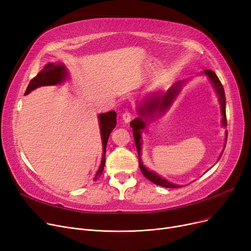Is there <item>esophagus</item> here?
<instances>
[{"label":"esophagus","mask_w":251,"mask_h":251,"mask_svg":"<svg viewBox=\"0 0 251 251\" xmlns=\"http://www.w3.org/2000/svg\"><path fill=\"white\" fill-rule=\"evenodd\" d=\"M122 118H123V120H124L126 123H128V122L131 121V119H132V115H131V113H130L129 111H125V112L122 114Z\"/></svg>","instance_id":"1"}]
</instances>
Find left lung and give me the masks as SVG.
Here are the masks:
<instances>
[{
    "label": "left lung",
    "instance_id": "obj_1",
    "mask_svg": "<svg viewBox=\"0 0 251 251\" xmlns=\"http://www.w3.org/2000/svg\"><path fill=\"white\" fill-rule=\"evenodd\" d=\"M204 73L208 76L209 80L212 81V83L214 84V87L217 91V95L219 97V100H220V103H221L222 115H223L222 124H223V126L226 127L227 126L226 97H225V91H224V87H223V85L220 81V79L218 78L217 74L213 70H205ZM180 86H181V82L175 83L174 86L172 88H170L167 94L162 99L161 98H154V97L149 99L146 102L143 103L142 107L140 108L139 114L144 116L147 113L151 114V113L154 112L156 109L162 111V112L165 111L166 109H168L169 105L171 104V102H172V100H174V98L178 95V92L180 90ZM144 125H146V123H144V121H142L141 117L134 119V120H132L130 123V126L132 127V130H133V137H134L135 146H136V149H137V151H138V156H139V153H140V132H141V129L144 128ZM226 142H227V139L225 141V147H224V148H226ZM223 152H224V150H223L222 153L220 154L219 159H221ZM139 168L141 170V173L143 174V176L146 177L147 179H149L150 181H151L152 183L156 184V185H160V186H163V187H166V188L181 187L180 185H176V184H173V183L167 181L166 179L160 177L157 174L151 172V171H149L146 167L142 165V163L140 162V159H139Z\"/></svg>",
    "mask_w": 251,
    "mask_h": 251
}]
</instances>
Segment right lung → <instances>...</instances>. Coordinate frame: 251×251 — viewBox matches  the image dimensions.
I'll return each instance as SVG.
<instances>
[{"label":"right lung","mask_w":251,"mask_h":251,"mask_svg":"<svg viewBox=\"0 0 251 251\" xmlns=\"http://www.w3.org/2000/svg\"><path fill=\"white\" fill-rule=\"evenodd\" d=\"M66 78V69L63 65H55L52 63H49L46 65L44 69H42L37 73L35 77H33L27 88L25 90V95H28L29 92L36 87L39 86H44V85H55L58 83H61L63 80H65ZM117 114L114 111L108 112V113H103L99 116L100 118V134H101V139H102V159L101 163L100 166V169L97 172V175L95 177V180H98V178L100 177L103 167H104V162H105V147H107V142L109 139V136L113 129L116 127V122H117Z\"/></svg>","instance_id":"right-lung-1"}]
</instances>
